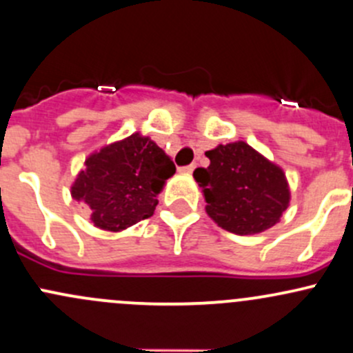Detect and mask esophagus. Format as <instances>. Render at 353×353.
<instances>
[{
  "label": "esophagus",
  "mask_w": 353,
  "mask_h": 353,
  "mask_svg": "<svg viewBox=\"0 0 353 353\" xmlns=\"http://www.w3.org/2000/svg\"><path fill=\"white\" fill-rule=\"evenodd\" d=\"M196 169V164H189V165H184V167H179L181 172H186V174H191L192 170Z\"/></svg>",
  "instance_id": "obj_1"
}]
</instances>
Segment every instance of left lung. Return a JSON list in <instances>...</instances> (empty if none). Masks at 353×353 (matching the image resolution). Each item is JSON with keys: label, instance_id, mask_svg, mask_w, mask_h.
Returning a JSON list of instances; mask_svg holds the SVG:
<instances>
[{"label": "left lung", "instance_id": "obj_1", "mask_svg": "<svg viewBox=\"0 0 353 353\" xmlns=\"http://www.w3.org/2000/svg\"><path fill=\"white\" fill-rule=\"evenodd\" d=\"M210 165L198 167L194 179L203 188L206 213L226 232L252 235L270 228L289 206L288 181L281 167L245 142L206 152Z\"/></svg>", "mask_w": 353, "mask_h": 353}]
</instances>
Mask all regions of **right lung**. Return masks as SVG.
<instances>
[{"label": "right lung", "mask_w": 353, "mask_h": 353, "mask_svg": "<svg viewBox=\"0 0 353 353\" xmlns=\"http://www.w3.org/2000/svg\"><path fill=\"white\" fill-rule=\"evenodd\" d=\"M174 172L176 165L157 143L133 133L89 155L70 192L89 208L94 226L120 232L154 214Z\"/></svg>", "instance_id": "add662e5"}]
</instances>
